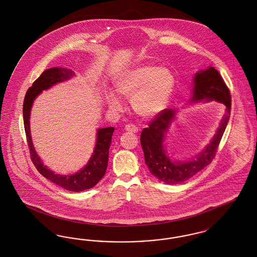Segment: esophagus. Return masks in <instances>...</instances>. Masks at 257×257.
Here are the masks:
<instances>
[{"label": "esophagus", "instance_id": "34e87169", "mask_svg": "<svg viewBox=\"0 0 257 257\" xmlns=\"http://www.w3.org/2000/svg\"><path fill=\"white\" fill-rule=\"evenodd\" d=\"M125 130L128 132H131V133H137L139 129L134 124H127V125H125Z\"/></svg>", "mask_w": 257, "mask_h": 257}]
</instances>
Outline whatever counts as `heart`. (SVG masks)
<instances>
[{
	"mask_svg": "<svg viewBox=\"0 0 257 257\" xmlns=\"http://www.w3.org/2000/svg\"><path fill=\"white\" fill-rule=\"evenodd\" d=\"M175 87V78L167 67L141 64L125 71L115 81V89L124 97H132L135 111L144 117H152L169 104ZM112 110H120L122 104L113 92L108 94Z\"/></svg>",
	"mask_w": 257,
	"mask_h": 257,
	"instance_id": "obj_1",
	"label": "heart"
}]
</instances>
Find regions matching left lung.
Here are the masks:
<instances>
[{
    "label": "left lung",
    "mask_w": 257,
    "mask_h": 257,
    "mask_svg": "<svg viewBox=\"0 0 257 257\" xmlns=\"http://www.w3.org/2000/svg\"><path fill=\"white\" fill-rule=\"evenodd\" d=\"M202 100H215L223 104L225 106V114L210 145L196 156V159L176 162L171 159L165 151L164 141L166 133L175 117V110L172 109L161 110L141 134V145L149 171L164 183L172 185L184 182L203 170L215 158L221 137L230 117L231 96L219 71L211 66L206 70L198 71L194 78L192 101Z\"/></svg>",
    "instance_id": "1"
}]
</instances>
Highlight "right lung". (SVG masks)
<instances>
[{
    "label": "right lung",
    "mask_w": 257,
    "mask_h": 257,
    "mask_svg": "<svg viewBox=\"0 0 257 257\" xmlns=\"http://www.w3.org/2000/svg\"><path fill=\"white\" fill-rule=\"evenodd\" d=\"M75 73L72 70L65 67H52L45 70L37 80L34 82L26 95L23 104V118H24L25 133L28 142V147L30 148L31 159L33 161L37 171L44 177L53 183L59 185L63 189L71 192H82L87 189L94 187L105 175L108 159H109V148L111 144V136L114 131L113 127L100 128L97 130L96 146L94 151L87 162L86 166L75 174L71 175H61L56 174L50 171L49 169L43 165L41 159L35 150L32 142L31 131H30V114L34 100L37 97L42 90L48 89L51 86L68 80L73 77Z\"/></svg>",
    "instance_id": "obj_1"
}]
</instances>
